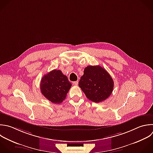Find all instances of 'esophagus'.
Wrapping results in <instances>:
<instances>
[{
	"instance_id": "esophagus-1",
	"label": "esophagus",
	"mask_w": 153,
	"mask_h": 153,
	"mask_svg": "<svg viewBox=\"0 0 153 153\" xmlns=\"http://www.w3.org/2000/svg\"><path fill=\"white\" fill-rule=\"evenodd\" d=\"M72 83H73V85H77L78 84V81H74Z\"/></svg>"
}]
</instances>
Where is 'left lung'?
Returning a JSON list of instances; mask_svg holds the SVG:
<instances>
[{
  "label": "left lung",
  "mask_w": 153,
  "mask_h": 153,
  "mask_svg": "<svg viewBox=\"0 0 153 153\" xmlns=\"http://www.w3.org/2000/svg\"><path fill=\"white\" fill-rule=\"evenodd\" d=\"M79 87L90 100L99 103L108 99L114 88V81L109 73L100 66L84 69Z\"/></svg>",
  "instance_id": "left-lung-1"
}]
</instances>
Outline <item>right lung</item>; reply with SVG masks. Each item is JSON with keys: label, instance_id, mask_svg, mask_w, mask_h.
<instances>
[{"label": "right lung", "instance_id": "1", "mask_svg": "<svg viewBox=\"0 0 153 153\" xmlns=\"http://www.w3.org/2000/svg\"><path fill=\"white\" fill-rule=\"evenodd\" d=\"M72 86L68 77L60 70L54 69L45 75L41 81L40 88L42 94L54 103H60L66 98Z\"/></svg>", "mask_w": 153, "mask_h": 153}]
</instances>
